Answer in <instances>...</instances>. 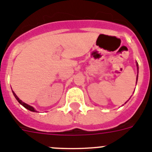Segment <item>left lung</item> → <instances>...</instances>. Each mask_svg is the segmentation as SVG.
Listing matches in <instances>:
<instances>
[{
	"mask_svg": "<svg viewBox=\"0 0 152 152\" xmlns=\"http://www.w3.org/2000/svg\"><path fill=\"white\" fill-rule=\"evenodd\" d=\"M137 68H138V69H139V65H138V63H137ZM137 78H138V76H137Z\"/></svg>",
	"mask_w": 152,
	"mask_h": 152,
	"instance_id": "1",
	"label": "left lung"
}]
</instances>
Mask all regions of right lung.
Returning <instances> with one entry per match:
<instances>
[{
    "mask_svg": "<svg viewBox=\"0 0 152 152\" xmlns=\"http://www.w3.org/2000/svg\"><path fill=\"white\" fill-rule=\"evenodd\" d=\"M13 95H14V96H15V98H16V99H17V101H18L19 103H20L21 105H23V106L24 107H25V108H26V109H27V110H29L32 111V112H36V110H34V108H33V107H31V106L28 105V104H26V103H23V102L22 100H20V99H19V98H18V96H17V95L15 94V93L13 92Z\"/></svg>",
    "mask_w": 152,
    "mask_h": 152,
    "instance_id": "1",
    "label": "right lung"
}]
</instances>
